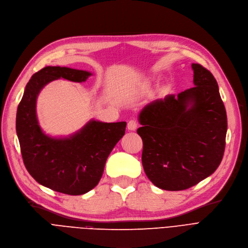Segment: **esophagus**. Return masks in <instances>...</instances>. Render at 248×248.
<instances>
[{
  "instance_id": "1",
  "label": "esophagus",
  "mask_w": 248,
  "mask_h": 248,
  "mask_svg": "<svg viewBox=\"0 0 248 248\" xmlns=\"http://www.w3.org/2000/svg\"><path fill=\"white\" fill-rule=\"evenodd\" d=\"M137 126H138V124L135 120H130L127 124L128 130H130V131H135L137 129Z\"/></svg>"
}]
</instances>
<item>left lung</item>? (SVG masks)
I'll return each instance as SVG.
<instances>
[{
    "instance_id": "left-lung-1",
    "label": "left lung",
    "mask_w": 248,
    "mask_h": 248,
    "mask_svg": "<svg viewBox=\"0 0 248 248\" xmlns=\"http://www.w3.org/2000/svg\"><path fill=\"white\" fill-rule=\"evenodd\" d=\"M194 87L146 105L137 133L142 166L156 187L178 191L212 175L222 162L227 114L214 75L192 64Z\"/></svg>"
}]
</instances>
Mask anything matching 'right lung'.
<instances>
[{"instance_id":"add662e5","label":"right lung","mask_w":248,"mask_h":248,"mask_svg":"<svg viewBox=\"0 0 248 248\" xmlns=\"http://www.w3.org/2000/svg\"><path fill=\"white\" fill-rule=\"evenodd\" d=\"M91 75L68 67L46 66L31 76L17 108L16 132L28 173L39 184L69 195L84 194L100 182L108 155L125 134L126 122L91 120L70 137H51L38 125L36 98L43 87L56 79L83 82Z\"/></svg>"}]
</instances>
